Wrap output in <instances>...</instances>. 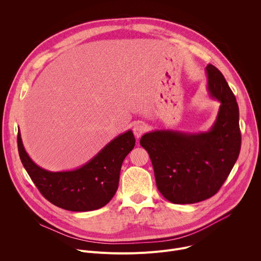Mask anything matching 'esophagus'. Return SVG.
Wrapping results in <instances>:
<instances>
[{
  "label": "esophagus",
  "instance_id": "34e87169",
  "mask_svg": "<svg viewBox=\"0 0 261 261\" xmlns=\"http://www.w3.org/2000/svg\"><path fill=\"white\" fill-rule=\"evenodd\" d=\"M146 131V126L143 123H137L133 127V133L136 138H140L141 135Z\"/></svg>",
  "mask_w": 261,
  "mask_h": 261
}]
</instances>
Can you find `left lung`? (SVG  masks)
Here are the masks:
<instances>
[{"instance_id": "left-lung-1", "label": "left lung", "mask_w": 261, "mask_h": 261, "mask_svg": "<svg viewBox=\"0 0 261 261\" xmlns=\"http://www.w3.org/2000/svg\"><path fill=\"white\" fill-rule=\"evenodd\" d=\"M206 90L220 102L216 120L204 132L155 130L140 138L150 155L157 188L170 202L189 204L215 195L229 175L241 150L239 106L222 73L205 67Z\"/></svg>"}]
</instances>
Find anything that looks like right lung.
<instances>
[{"label": "right lung", "instance_id": "add662e5", "mask_svg": "<svg viewBox=\"0 0 261 261\" xmlns=\"http://www.w3.org/2000/svg\"><path fill=\"white\" fill-rule=\"evenodd\" d=\"M21 163L40 193L53 204L72 212H89L107 204L118 190L124 159L135 145L132 130L110 142L79 168L49 171L37 165L28 155L17 135Z\"/></svg>", "mask_w": 261, "mask_h": 261}]
</instances>
